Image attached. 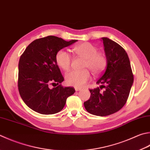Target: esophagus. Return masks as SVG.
I'll return each instance as SVG.
<instances>
[{"instance_id":"esophagus-1","label":"esophagus","mask_w":150,"mask_h":150,"mask_svg":"<svg viewBox=\"0 0 150 150\" xmlns=\"http://www.w3.org/2000/svg\"><path fill=\"white\" fill-rule=\"evenodd\" d=\"M75 90H76V91H80V90H81V88H80V87H75Z\"/></svg>"}]
</instances>
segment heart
<instances>
[{"label": "heart", "mask_w": 150, "mask_h": 150, "mask_svg": "<svg viewBox=\"0 0 150 150\" xmlns=\"http://www.w3.org/2000/svg\"><path fill=\"white\" fill-rule=\"evenodd\" d=\"M74 52L80 57L86 59L83 69H89L94 75L103 72L107 64V59L103 53L98 52L97 47L89 42H83L73 47ZM55 61L57 65L64 71L70 69L72 57L67 51L63 49L59 50L56 53ZM91 74L88 70L81 71H72L67 73L65 76L66 83L69 86L74 87H83L91 80Z\"/></svg>", "instance_id": "heart-1"}]
</instances>
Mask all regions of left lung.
<instances>
[{
  "label": "left lung",
  "mask_w": 150,
  "mask_h": 150,
  "mask_svg": "<svg viewBox=\"0 0 150 150\" xmlns=\"http://www.w3.org/2000/svg\"><path fill=\"white\" fill-rule=\"evenodd\" d=\"M107 65L97 81L100 87L89 89L91 96L85 102L90 114L106 116L123 108L128 99L134 77L128 55L120 45L108 38H102ZM104 88L103 91L101 89Z\"/></svg>",
  "instance_id": "1"
}]
</instances>
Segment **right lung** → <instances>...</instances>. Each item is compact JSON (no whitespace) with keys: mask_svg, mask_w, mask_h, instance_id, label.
I'll use <instances>...</instances> for the list:
<instances>
[{"mask_svg":"<svg viewBox=\"0 0 150 150\" xmlns=\"http://www.w3.org/2000/svg\"><path fill=\"white\" fill-rule=\"evenodd\" d=\"M76 41L67 42L57 36H47L31 42L21 55L18 89L23 100L30 109L41 114H56L63 110L67 98L74 94V87L61 86L64 78L55 55L59 50ZM54 84L55 87L51 88L50 85Z\"/></svg>","mask_w":150,"mask_h":150,"instance_id":"1","label":"right lung"}]
</instances>
